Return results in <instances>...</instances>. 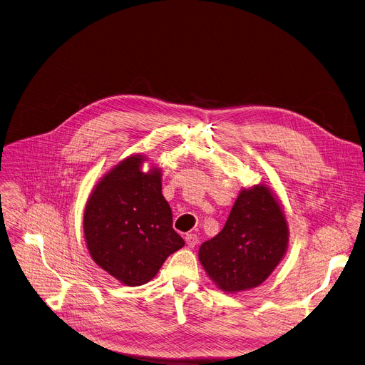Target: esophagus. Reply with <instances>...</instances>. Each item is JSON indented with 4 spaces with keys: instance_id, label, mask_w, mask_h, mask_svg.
<instances>
[{
    "instance_id": "obj_1",
    "label": "esophagus",
    "mask_w": 365,
    "mask_h": 365,
    "mask_svg": "<svg viewBox=\"0 0 365 365\" xmlns=\"http://www.w3.org/2000/svg\"><path fill=\"white\" fill-rule=\"evenodd\" d=\"M185 242H186V245H187L189 247H195L200 240H197V236H196V235H186Z\"/></svg>"
}]
</instances>
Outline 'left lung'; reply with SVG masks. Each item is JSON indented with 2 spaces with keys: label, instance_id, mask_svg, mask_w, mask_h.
<instances>
[{
  "label": "left lung",
  "instance_id": "obj_1",
  "mask_svg": "<svg viewBox=\"0 0 365 365\" xmlns=\"http://www.w3.org/2000/svg\"><path fill=\"white\" fill-rule=\"evenodd\" d=\"M289 228L275 192L264 183L242 187L224 228L200 247L207 275L224 292L259 287L288 247Z\"/></svg>",
  "mask_w": 365,
  "mask_h": 365
}]
</instances>
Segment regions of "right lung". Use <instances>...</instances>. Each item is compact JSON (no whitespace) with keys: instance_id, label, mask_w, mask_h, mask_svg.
Returning <instances> with one entry per match:
<instances>
[{"instance_id":"add662e5","label":"right lung","mask_w":365,"mask_h":365,"mask_svg":"<svg viewBox=\"0 0 365 365\" xmlns=\"http://www.w3.org/2000/svg\"><path fill=\"white\" fill-rule=\"evenodd\" d=\"M130 154L93 187L83 217L91 259L128 287L151 281L172 253L185 246L173 230L172 210L161 193V169Z\"/></svg>"}]
</instances>
